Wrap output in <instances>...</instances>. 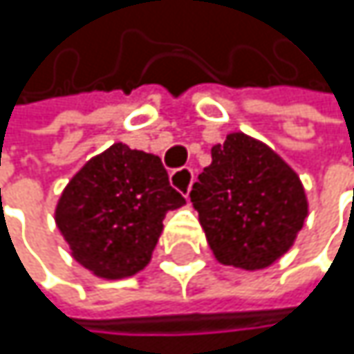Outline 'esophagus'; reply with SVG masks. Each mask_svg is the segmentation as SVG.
<instances>
[{"label": "esophagus", "mask_w": 354, "mask_h": 354, "mask_svg": "<svg viewBox=\"0 0 354 354\" xmlns=\"http://www.w3.org/2000/svg\"><path fill=\"white\" fill-rule=\"evenodd\" d=\"M170 182L172 186L176 188L178 192H182L186 198H188V192H190V186L194 182V172L190 168H178L170 174Z\"/></svg>", "instance_id": "1"}]
</instances>
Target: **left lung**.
<instances>
[{"label": "left lung", "instance_id": "left-lung-1", "mask_svg": "<svg viewBox=\"0 0 354 354\" xmlns=\"http://www.w3.org/2000/svg\"><path fill=\"white\" fill-rule=\"evenodd\" d=\"M190 201L215 258L244 270L266 268L287 254L308 217L295 170L242 131L213 145Z\"/></svg>", "mask_w": 354, "mask_h": 354}]
</instances>
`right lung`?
<instances>
[{"label": "right lung", "mask_w": 354, "mask_h": 354, "mask_svg": "<svg viewBox=\"0 0 354 354\" xmlns=\"http://www.w3.org/2000/svg\"><path fill=\"white\" fill-rule=\"evenodd\" d=\"M182 205L158 156L114 143L63 188L55 223L75 262L116 281L149 264L166 213Z\"/></svg>", "instance_id": "right-lung-1"}]
</instances>
